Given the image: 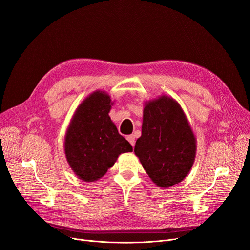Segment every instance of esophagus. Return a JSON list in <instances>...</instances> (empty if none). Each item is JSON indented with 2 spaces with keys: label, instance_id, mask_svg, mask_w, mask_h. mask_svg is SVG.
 I'll return each instance as SVG.
<instances>
[{
  "label": "esophagus",
  "instance_id": "34e87169",
  "mask_svg": "<svg viewBox=\"0 0 250 250\" xmlns=\"http://www.w3.org/2000/svg\"><path fill=\"white\" fill-rule=\"evenodd\" d=\"M126 139H127V141L129 142L130 145H132V146L134 147V146H135V143H136V141H135V136H134V135H129V136L126 137Z\"/></svg>",
  "mask_w": 250,
  "mask_h": 250
}]
</instances>
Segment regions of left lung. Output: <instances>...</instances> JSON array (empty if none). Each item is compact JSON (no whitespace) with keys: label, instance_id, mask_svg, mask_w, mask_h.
Returning a JSON list of instances; mask_svg holds the SVG:
<instances>
[{"label":"left lung","instance_id":"obj_1","mask_svg":"<svg viewBox=\"0 0 250 250\" xmlns=\"http://www.w3.org/2000/svg\"><path fill=\"white\" fill-rule=\"evenodd\" d=\"M135 154L157 187L167 188L185 179L193 165L196 140L180 104L161 95L145 102L142 136Z\"/></svg>","mask_w":250,"mask_h":250}]
</instances>
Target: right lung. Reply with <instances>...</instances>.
<instances>
[{
  "instance_id": "add662e5",
  "label": "right lung",
  "mask_w": 250,
  "mask_h": 250,
  "mask_svg": "<svg viewBox=\"0 0 250 250\" xmlns=\"http://www.w3.org/2000/svg\"><path fill=\"white\" fill-rule=\"evenodd\" d=\"M114 102L105 91L96 90L77 107L64 136V154L74 173L83 181L101 178L130 144L118 134L109 116Z\"/></svg>"
}]
</instances>
